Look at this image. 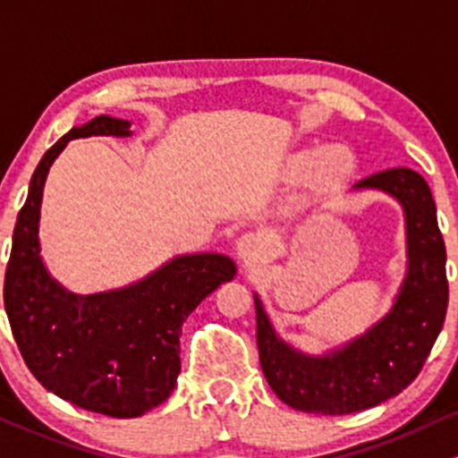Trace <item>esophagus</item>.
I'll list each match as a JSON object with an SVG mask.
<instances>
[{"label":"esophagus","mask_w":458,"mask_h":458,"mask_svg":"<svg viewBox=\"0 0 458 458\" xmlns=\"http://www.w3.org/2000/svg\"><path fill=\"white\" fill-rule=\"evenodd\" d=\"M262 242L253 231H247L235 240V256L242 267H256L262 260Z\"/></svg>","instance_id":"34e87169"}]
</instances>
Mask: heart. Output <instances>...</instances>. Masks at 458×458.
Returning a JSON list of instances; mask_svg holds the SVG:
<instances>
[{"label":"heart","instance_id":"b5f03b06","mask_svg":"<svg viewBox=\"0 0 458 458\" xmlns=\"http://www.w3.org/2000/svg\"><path fill=\"white\" fill-rule=\"evenodd\" d=\"M286 178L301 181L309 176L310 190L318 194L339 191L357 172V158L344 145H328L322 152L318 149H300L286 160Z\"/></svg>","mask_w":458,"mask_h":458}]
</instances>
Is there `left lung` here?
I'll use <instances>...</instances> for the list:
<instances>
[{
	"label": "left lung",
	"mask_w": 458,
	"mask_h": 458,
	"mask_svg": "<svg viewBox=\"0 0 458 458\" xmlns=\"http://www.w3.org/2000/svg\"><path fill=\"white\" fill-rule=\"evenodd\" d=\"M352 190L384 191L403 209L408 271L393 309L344 346L306 355L276 333L260 295L253 293L264 377L282 402L301 412L351 414L399 394L421 372L445 322V244L421 174L386 169Z\"/></svg>",
	"instance_id": "obj_1"
}]
</instances>
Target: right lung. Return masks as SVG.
Masks as SVG:
<instances>
[{
    "mask_svg": "<svg viewBox=\"0 0 458 458\" xmlns=\"http://www.w3.org/2000/svg\"><path fill=\"white\" fill-rule=\"evenodd\" d=\"M130 121L101 114L72 127L44 154L13 231L4 306L23 361L41 386L83 410L140 417L176 388L181 327L187 315L235 276L223 253L176 256L123 289L79 295L41 260L39 218L55 158L72 139L130 136Z\"/></svg>",
    "mask_w": 458,
    "mask_h": 458,
    "instance_id": "obj_1",
    "label": "right lung"
}]
</instances>
